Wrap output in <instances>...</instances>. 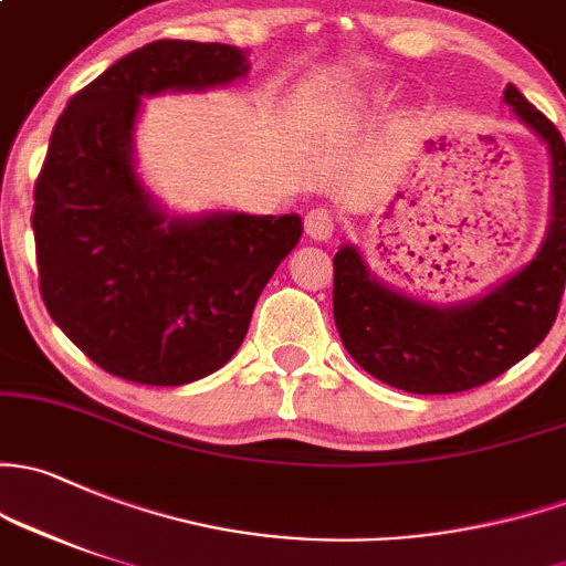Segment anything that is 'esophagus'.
<instances>
[{
    "instance_id": "esophagus-1",
    "label": "esophagus",
    "mask_w": 566,
    "mask_h": 566,
    "mask_svg": "<svg viewBox=\"0 0 566 566\" xmlns=\"http://www.w3.org/2000/svg\"><path fill=\"white\" fill-rule=\"evenodd\" d=\"M303 224H306V233L312 238L328 241L333 230H336V217H333L331 208H312V211L306 213V219H303Z\"/></svg>"
}]
</instances>
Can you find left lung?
Here are the masks:
<instances>
[{"mask_svg": "<svg viewBox=\"0 0 566 566\" xmlns=\"http://www.w3.org/2000/svg\"><path fill=\"white\" fill-rule=\"evenodd\" d=\"M504 103L553 159V219L537 258L480 301L428 306L388 290L355 247L333 258V317L355 363L390 388L444 396L480 388L526 358L556 323L566 284V143L510 83Z\"/></svg>", "mask_w": 566, "mask_h": 566, "instance_id": "left-lung-1", "label": "left lung"}]
</instances>
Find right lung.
<instances>
[{
	"instance_id": "obj_1",
	"label": "right lung",
	"mask_w": 566,
	"mask_h": 566,
	"mask_svg": "<svg viewBox=\"0 0 566 566\" xmlns=\"http://www.w3.org/2000/svg\"><path fill=\"white\" fill-rule=\"evenodd\" d=\"M233 45L154 40L73 94L34 184L40 295L113 377L174 388L222 368L301 238V217L168 219L133 168L143 94L241 78Z\"/></svg>"
}]
</instances>
